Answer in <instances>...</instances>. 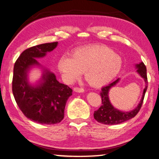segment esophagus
I'll return each mask as SVG.
<instances>
[{
  "label": "esophagus",
  "instance_id": "1",
  "mask_svg": "<svg viewBox=\"0 0 159 159\" xmlns=\"http://www.w3.org/2000/svg\"><path fill=\"white\" fill-rule=\"evenodd\" d=\"M74 90H75V92H83L84 91V89H83V88L77 87H75L74 88Z\"/></svg>",
  "mask_w": 159,
  "mask_h": 159
}]
</instances>
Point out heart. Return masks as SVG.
Here are the masks:
<instances>
[{"label":"heart","mask_w":159,"mask_h":159,"mask_svg":"<svg viewBox=\"0 0 159 159\" xmlns=\"http://www.w3.org/2000/svg\"><path fill=\"white\" fill-rule=\"evenodd\" d=\"M57 66L66 82H73L85 71L87 82L92 86L100 87L118 75L122 67V59L106 45H90L76 49L71 57H61Z\"/></svg>","instance_id":"obj_1"}]
</instances>
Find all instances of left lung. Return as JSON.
I'll use <instances>...</instances> for the list:
<instances>
[{
	"instance_id": "8db88e82",
	"label": "left lung",
	"mask_w": 159,
	"mask_h": 159,
	"mask_svg": "<svg viewBox=\"0 0 159 159\" xmlns=\"http://www.w3.org/2000/svg\"><path fill=\"white\" fill-rule=\"evenodd\" d=\"M136 68H137L136 71L141 75V77L143 78L146 84L142 97H141V101L137 107L132 111L125 112L118 110L111 104L109 99L108 93L109 89L119 81V79H117L107 86L102 87V92H100V96L102 97V105L97 110L94 111V119L99 123L107 124V125H114V124H121L133 118L138 114L141 106H142L146 91L147 90L148 79L147 75H146V67L143 62H141L139 65H136Z\"/></svg>"
}]
</instances>
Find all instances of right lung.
<instances>
[{
	"label": "right lung",
	"mask_w": 159,
	"mask_h": 159,
	"mask_svg": "<svg viewBox=\"0 0 159 159\" xmlns=\"http://www.w3.org/2000/svg\"><path fill=\"white\" fill-rule=\"evenodd\" d=\"M57 42L40 44L24 50L14 65L12 90L17 104L31 121L43 124H55L62 120L67 99L72 89L60 83L55 75L45 70L43 82L37 87L30 86L27 72L31 66L39 65L35 58L57 47Z\"/></svg>",
	"instance_id": "right-lung-1"
}]
</instances>
